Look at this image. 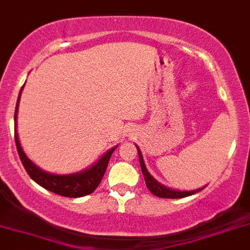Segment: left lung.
Wrapping results in <instances>:
<instances>
[{"mask_svg":"<svg viewBox=\"0 0 250 250\" xmlns=\"http://www.w3.org/2000/svg\"><path fill=\"white\" fill-rule=\"evenodd\" d=\"M137 152H139L141 171H143L144 178H145L146 186H147V188L150 189L151 193L155 194V196L160 197V198H183V197L191 196V194L196 193V192H200L201 189L205 188V187H203V188L194 189V191H176V189H171V188H168V187L164 186V185H161V183L157 182V181L150 175V172H148L147 168H146L145 162H144V159H143V155H141V151L139 147H137Z\"/></svg>","mask_w":250,"mask_h":250,"instance_id":"left-lung-1","label":"left lung"}]
</instances>
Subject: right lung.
<instances>
[{
	"instance_id": "right-lung-1",
	"label": "right lung",
	"mask_w": 250,
	"mask_h": 250,
	"mask_svg": "<svg viewBox=\"0 0 250 250\" xmlns=\"http://www.w3.org/2000/svg\"><path fill=\"white\" fill-rule=\"evenodd\" d=\"M22 89H23V86H22ZM22 89H21L20 95H18L17 104H16L15 110V141L21 161H22V165L26 168L29 177L34 182L38 183L40 186H42L43 188L53 192L56 194H59V196L77 198V197H83L86 196V194L93 193L97 189V187L99 186V183L102 182L103 176H104L105 171H106L110 157H111V155H113L114 150L116 147L110 148L107 152H105L100 157V160L97 164H94L93 166L89 167L88 170L80 171V172L72 173V175H53V173H48L45 171L41 170L40 167H37L26 156V153H24L23 148H22V146L20 144V139H18L17 111Z\"/></svg>"
}]
</instances>
